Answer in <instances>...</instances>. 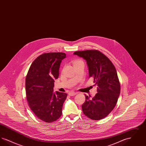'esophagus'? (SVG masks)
I'll return each mask as SVG.
<instances>
[{
	"mask_svg": "<svg viewBox=\"0 0 146 146\" xmlns=\"http://www.w3.org/2000/svg\"><path fill=\"white\" fill-rule=\"evenodd\" d=\"M78 94V92H74V91H70V92L69 93H68V95H70V96H74V95H76V94Z\"/></svg>",
	"mask_w": 146,
	"mask_h": 146,
	"instance_id": "esophagus-1",
	"label": "esophagus"
}]
</instances>
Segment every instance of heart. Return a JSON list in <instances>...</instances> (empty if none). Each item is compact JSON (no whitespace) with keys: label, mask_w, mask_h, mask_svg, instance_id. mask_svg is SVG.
Segmentation results:
<instances>
[{"label":"heart","mask_w":146,"mask_h":146,"mask_svg":"<svg viewBox=\"0 0 146 146\" xmlns=\"http://www.w3.org/2000/svg\"><path fill=\"white\" fill-rule=\"evenodd\" d=\"M80 61H80V60H75V61H74L73 63L74 64L75 63L78 62H80Z\"/></svg>","instance_id":"b5f03b06"}]
</instances>
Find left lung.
<instances>
[{"label":"left lung","mask_w":146,"mask_h":146,"mask_svg":"<svg viewBox=\"0 0 146 146\" xmlns=\"http://www.w3.org/2000/svg\"><path fill=\"white\" fill-rule=\"evenodd\" d=\"M73 54L86 61L89 77L93 78L97 86V93L92 100L85 95L86 100L82 106L83 113L92 120L104 119L114 108L120 95L116 69L111 60L97 50L76 51Z\"/></svg>","instance_id":"8db88e82"}]
</instances>
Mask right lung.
I'll list each match as a JSON object with an SVG mask.
<instances>
[{"mask_svg":"<svg viewBox=\"0 0 146 146\" xmlns=\"http://www.w3.org/2000/svg\"><path fill=\"white\" fill-rule=\"evenodd\" d=\"M63 52L44 53L31 65L26 78V92L28 105L35 116L46 123L60 118L67 94L53 92L54 80L59 76Z\"/></svg>","mask_w":146,"mask_h":146,"instance_id":"right-lung-1","label":"right lung"}]
</instances>
